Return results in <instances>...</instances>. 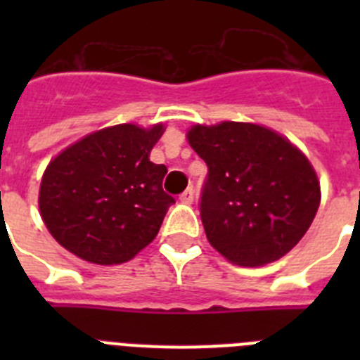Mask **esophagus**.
<instances>
[{
  "label": "esophagus",
  "mask_w": 360,
  "mask_h": 360,
  "mask_svg": "<svg viewBox=\"0 0 360 360\" xmlns=\"http://www.w3.org/2000/svg\"><path fill=\"white\" fill-rule=\"evenodd\" d=\"M193 200H195V189H193V187L186 189L182 195H180V202L182 203H193Z\"/></svg>",
  "instance_id": "34e87169"
}]
</instances>
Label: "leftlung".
Instances as JSON below:
<instances>
[{
    "label": "left lung",
    "instance_id": "8db88e82",
    "mask_svg": "<svg viewBox=\"0 0 360 360\" xmlns=\"http://www.w3.org/2000/svg\"><path fill=\"white\" fill-rule=\"evenodd\" d=\"M191 148L209 167L200 216L231 263L262 266L290 252L321 202L317 174L294 144L257 124L193 126Z\"/></svg>",
    "mask_w": 360,
    "mask_h": 360
}]
</instances>
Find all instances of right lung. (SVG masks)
Segmentation results:
<instances>
[{
  "mask_svg": "<svg viewBox=\"0 0 360 360\" xmlns=\"http://www.w3.org/2000/svg\"><path fill=\"white\" fill-rule=\"evenodd\" d=\"M164 133L119 124L59 153L41 180L39 209L57 243L84 262L119 265L158 234L174 198L162 189L167 167L149 153Z\"/></svg>",
  "mask_w": 360,
  "mask_h": 360,
  "instance_id": "add662e5",
  "label": "right lung"
}]
</instances>
